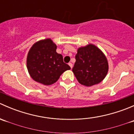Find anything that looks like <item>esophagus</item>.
<instances>
[{"label":"esophagus","instance_id":"34e87169","mask_svg":"<svg viewBox=\"0 0 134 134\" xmlns=\"http://www.w3.org/2000/svg\"><path fill=\"white\" fill-rule=\"evenodd\" d=\"M69 65L70 66V67H71V69L72 68V64L71 63H69Z\"/></svg>","mask_w":134,"mask_h":134}]
</instances>
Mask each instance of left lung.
<instances>
[{"label":"left lung","mask_w":134,"mask_h":134,"mask_svg":"<svg viewBox=\"0 0 134 134\" xmlns=\"http://www.w3.org/2000/svg\"><path fill=\"white\" fill-rule=\"evenodd\" d=\"M72 71L80 83L87 87L102 82L108 71V62L97 47L89 44L78 48Z\"/></svg>","instance_id":"left-lung-1"}]
</instances>
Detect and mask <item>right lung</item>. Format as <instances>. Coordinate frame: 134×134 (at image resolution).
<instances>
[{"label":"right lung","mask_w":134,"mask_h":134,"mask_svg":"<svg viewBox=\"0 0 134 134\" xmlns=\"http://www.w3.org/2000/svg\"><path fill=\"white\" fill-rule=\"evenodd\" d=\"M57 46L48 38L35 43L26 59L28 71L32 79L44 86L55 83L69 65L63 62V56L56 52Z\"/></svg>","instance_id":"add662e5"}]
</instances>
